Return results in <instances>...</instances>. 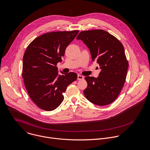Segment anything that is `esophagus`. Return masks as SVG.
<instances>
[{"mask_svg":"<svg viewBox=\"0 0 150 150\" xmlns=\"http://www.w3.org/2000/svg\"><path fill=\"white\" fill-rule=\"evenodd\" d=\"M83 78H84L83 76H82V75H79V74L78 75V78H77V79H78V80H81V79H83Z\"/></svg>","mask_w":150,"mask_h":150,"instance_id":"1","label":"esophagus"}]
</instances>
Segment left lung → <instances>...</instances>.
<instances>
[{"mask_svg":"<svg viewBox=\"0 0 150 150\" xmlns=\"http://www.w3.org/2000/svg\"><path fill=\"white\" fill-rule=\"evenodd\" d=\"M76 39L89 49L92 61L99 65V76H85L88 86L83 91L91 103L100 106L114 102L125 82L128 63L122 44L104 30L82 31Z\"/></svg>","mask_w":150,"mask_h":150,"instance_id":"left-lung-1","label":"left lung"}]
</instances>
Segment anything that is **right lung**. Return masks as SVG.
I'll return each instance as SVG.
<instances>
[{"label": "right lung", "mask_w": 150, "mask_h": 150, "mask_svg": "<svg viewBox=\"0 0 150 150\" xmlns=\"http://www.w3.org/2000/svg\"><path fill=\"white\" fill-rule=\"evenodd\" d=\"M79 30L46 33L35 39L23 58L22 77L28 94L40 108L52 111L64 100L62 93L77 79L74 72L59 74L57 65L62 62L67 47Z\"/></svg>", "instance_id": "add662e5"}]
</instances>
